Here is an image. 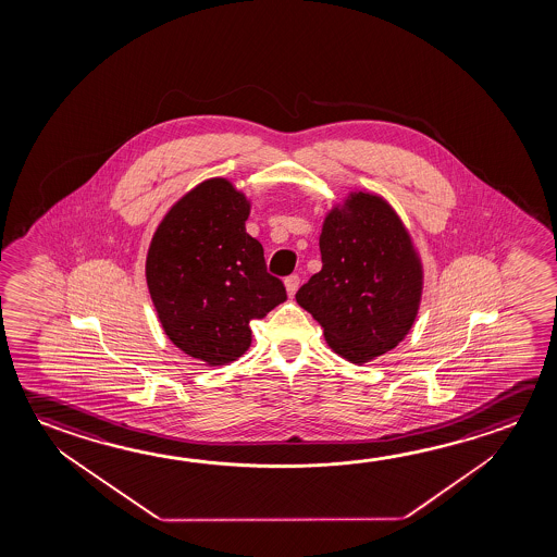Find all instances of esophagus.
<instances>
[{"instance_id": "1", "label": "esophagus", "mask_w": 557, "mask_h": 557, "mask_svg": "<svg viewBox=\"0 0 557 557\" xmlns=\"http://www.w3.org/2000/svg\"><path fill=\"white\" fill-rule=\"evenodd\" d=\"M299 283H301V280H299V275L297 274L287 275V277H285V289H287L289 297H293V295L297 293Z\"/></svg>"}]
</instances>
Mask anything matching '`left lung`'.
Segmentation results:
<instances>
[{
	"mask_svg": "<svg viewBox=\"0 0 557 557\" xmlns=\"http://www.w3.org/2000/svg\"><path fill=\"white\" fill-rule=\"evenodd\" d=\"M322 270L295 295L337 356L367 363L400 344L420 309L423 272L410 235L379 196L357 191L320 233Z\"/></svg>",
	"mask_w": 557,
	"mask_h": 557,
	"instance_id": "1",
	"label": "left lung"
}]
</instances>
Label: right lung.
Returning <instances> with one entry per match:
<instances>
[{"mask_svg":"<svg viewBox=\"0 0 557 557\" xmlns=\"http://www.w3.org/2000/svg\"><path fill=\"white\" fill-rule=\"evenodd\" d=\"M250 201L225 178L198 184L159 223L146 277L164 334L186 356L225 366L250 347V320L287 299L245 221Z\"/></svg>","mask_w":557,"mask_h":557,"instance_id":"add662e5","label":"right lung"}]
</instances>
